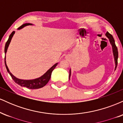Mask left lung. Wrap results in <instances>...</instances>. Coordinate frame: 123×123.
Masks as SVG:
<instances>
[{
	"instance_id": "obj_1",
	"label": "left lung",
	"mask_w": 123,
	"mask_h": 123,
	"mask_svg": "<svg viewBox=\"0 0 123 123\" xmlns=\"http://www.w3.org/2000/svg\"><path fill=\"white\" fill-rule=\"evenodd\" d=\"M105 35H106V37L109 39V42H110V43H111V46H112L113 54L114 60H115V70H116V68H117V60H118L117 48L116 46L115 40H114V39H113V37L112 35L110 34L109 32H106V33ZM70 75H71V70L70 69L69 76V80H70Z\"/></svg>"
}]
</instances>
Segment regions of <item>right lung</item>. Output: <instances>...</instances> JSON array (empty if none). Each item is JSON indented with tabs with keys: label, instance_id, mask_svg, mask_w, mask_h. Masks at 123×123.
<instances>
[{
	"label": "right lung",
	"instance_id": "add662e5",
	"mask_svg": "<svg viewBox=\"0 0 123 123\" xmlns=\"http://www.w3.org/2000/svg\"><path fill=\"white\" fill-rule=\"evenodd\" d=\"M32 25L33 24H30V23L24 24H23L22 25H21V26H19L17 29L18 30H19V29H22V28L25 27V26H28V25ZM14 33H15V31H13V32H12L10 34V35L9 36L8 40L7 41L6 43L5 47V54L7 53V51L8 46H9L10 43V42L11 40H12V36H13V35H14ZM5 63L6 68L7 69V70L8 73L10 74V76H12V79H13L14 81L17 84H19V86H22V87H26V88L29 89H38V88H42V87H44V86H46L50 79L52 72H53V70L58 65V63L52 66L51 68H50L47 71L43 74V75L40 76V77H38L37 79H32V80H22V79H19L17 78L16 77H15V76H14L13 74L10 72L7 66L6 62V56L5 58Z\"/></svg>",
	"mask_w": 123,
	"mask_h": 123
}]
</instances>
